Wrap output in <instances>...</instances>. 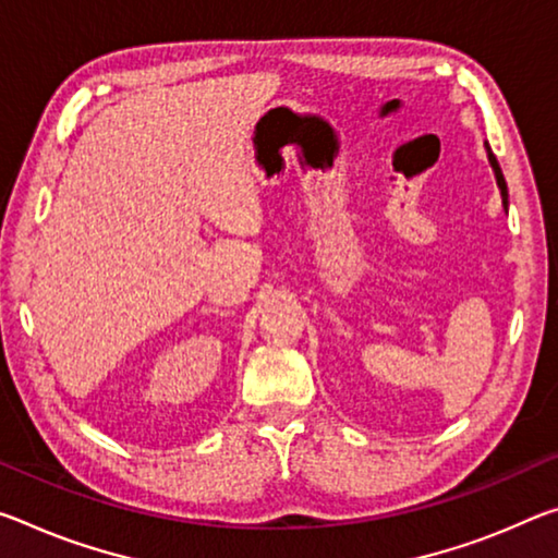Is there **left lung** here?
Wrapping results in <instances>:
<instances>
[{"label":"left lung","instance_id":"8db88e82","mask_svg":"<svg viewBox=\"0 0 558 558\" xmlns=\"http://www.w3.org/2000/svg\"><path fill=\"white\" fill-rule=\"evenodd\" d=\"M484 146H486V158H489V163H492V171H494V175H497V185H499V191H501L504 210H507V208H509V191H507V181H504V173H501V168H499L497 156L492 154V148H489V144H486V141H484Z\"/></svg>","mask_w":558,"mask_h":558}]
</instances>
